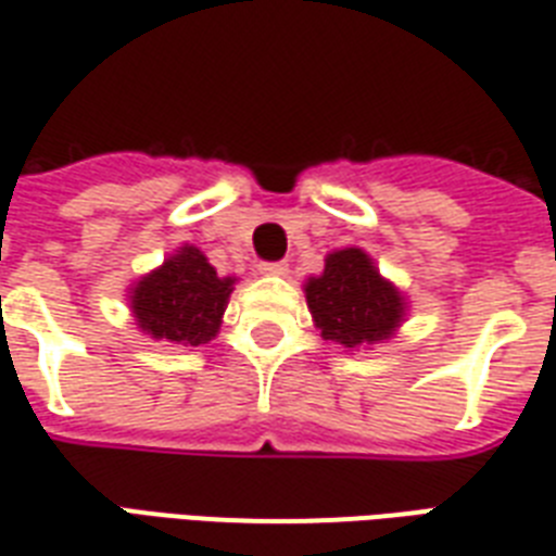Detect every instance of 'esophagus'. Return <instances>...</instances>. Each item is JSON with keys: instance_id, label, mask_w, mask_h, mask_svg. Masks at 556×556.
<instances>
[{"instance_id": "34e87169", "label": "esophagus", "mask_w": 556, "mask_h": 556, "mask_svg": "<svg viewBox=\"0 0 556 556\" xmlns=\"http://www.w3.org/2000/svg\"><path fill=\"white\" fill-rule=\"evenodd\" d=\"M260 270L262 274H268V277H286L288 262H262Z\"/></svg>"}]
</instances>
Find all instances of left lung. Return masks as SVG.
Returning <instances> with one entry per match:
<instances>
[{"mask_svg":"<svg viewBox=\"0 0 556 556\" xmlns=\"http://www.w3.org/2000/svg\"><path fill=\"white\" fill-rule=\"evenodd\" d=\"M305 303L323 338L349 352L389 340L406 314L401 291L380 277L361 248L329 253L320 277L305 282Z\"/></svg>","mask_w":556,"mask_h":556,"instance_id":"obj_1","label":"left lung"}]
</instances>
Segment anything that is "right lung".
<instances>
[{"mask_svg":"<svg viewBox=\"0 0 556 556\" xmlns=\"http://www.w3.org/2000/svg\"><path fill=\"white\" fill-rule=\"evenodd\" d=\"M233 277H218L207 256L185 244L129 288V308L143 334L181 346L216 338Z\"/></svg>","mask_w":556,"mask_h":556,"instance_id":"add662e5","label":"right lung"}]
</instances>
